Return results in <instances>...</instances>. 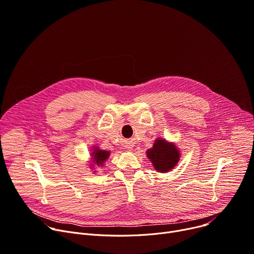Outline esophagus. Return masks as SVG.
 <instances>
[{
    "label": "esophagus",
    "mask_w": 254,
    "mask_h": 254,
    "mask_svg": "<svg viewBox=\"0 0 254 254\" xmlns=\"http://www.w3.org/2000/svg\"><path fill=\"white\" fill-rule=\"evenodd\" d=\"M127 150H131V146H129V145L127 146Z\"/></svg>",
    "instance_id": "esophagus-1"
}]
</instances>
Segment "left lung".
<instances>
[{
    "label": "left lung",
    "mask_w": 254,
    "mask_h": 254,
    "mask_svg": "<svg viewBox=\"0 0 254 254\" xmlns=\"http://www.w3.org/2000/svg\"><path fill=\"white\" fill-rule=\"evenodd\" d=\"M147 157L152 162L155 170L164 173L173 169L179 161L180 152L173 143L164 139H157L154 146L147 151Z\"/></svg>",
    "instance_id": "left-lung-1"
}]
</instances>
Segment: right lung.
Instances as JSON below:
<instances>
[{
    "instance_id": "1",
    "label": "right lung",
    "mask_w": 254,
    "mask_h": 254,
    "mask_svg": "<svg viewBox=\"0 0 254 254\" xmlns=\"http://www.w3.org/2000/svg\"><path fill=\"white\" fill-rule=\"evenodd\" d=\"M109 152L105 150H100L98 147H95L93 152L91 153L92 156V162H93L97 166H102L105 161L109 157Z\"/></svg>"
}]
</instances>
